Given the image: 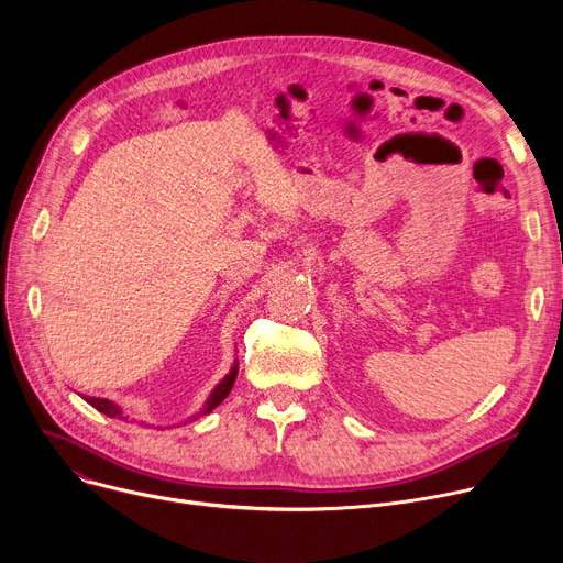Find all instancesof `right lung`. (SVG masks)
<instances>
[{
	"mask_svg": "<svg viewBox=\"0 0 563 563\" xmlns=\"http://www.w3.org/2000/svg\"><path fill=\"white\" fill-rule=\"evenodd\" d=\"M236 369H240V365H232V369H230V374H225V378L219 383V386L212 390V395L207 397V401H205V408L200 410V416H207V412L210 410H214L225 397H228V393L232 390V386H234V378H236ZM88 404H91L93 408H98L100 412H104V416H109V418H118L121 420L123 418V410L118 408L113 401H109V399H100V397H84Z\"/></svg>",
	"mask_w": 563,
	"mask_h": 563,
	"instance_id": "add662e5",
	"label": "right lung"
}]
</instances>
